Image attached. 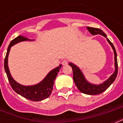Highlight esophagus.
Wrapping results in <instances>:
<instances>
[{
    "mask_svg": "<svg viewBox=\"0 0 123 123\" xmlns=\"http://www.w3.org/2000/svg\"><path fill=\"white\" fill-rule=\"evenodd\" d=\"M62 64L63 65V66H65V65H67L68 64V61L67 60H63L62 61Z\"/></svg>",
    "mask_w": 123,
    "mask_h": 123,
    "instance_id": "1",
    "label": "esophagus"
}]
</instances>
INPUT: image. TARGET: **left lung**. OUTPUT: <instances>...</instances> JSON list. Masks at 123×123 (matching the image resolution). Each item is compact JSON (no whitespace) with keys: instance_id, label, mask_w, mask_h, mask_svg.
Returning a JSON list of instances; mask_svg holds the SVG:
<instances>
[{"instance_id":"8db88e82","label":"left lung","mask_w":123,"mask_h":123,"mask_svg":"<svg viewBox=\"0 0 123 123\" xmlns=\"http://www.w3.org/2000/svg\"><path fill=\"white\" fill-rule=\"evenodd\" d=\"M88 30L92 34V35H97V34H100L103 35L105 37L107 38V40L108 41L109 44L111 45L112 48L114 51L115 54V70L113 74L111 75V77L109 78L108 80H106L105 82H103L99 85H93L90 83H89L86 80L84 75L81 72V70L79 69V68L77 67L75 64H72V62L69 63V65L72 67V71H73V80L75 84L77 86L78 90L82 93H84L85 94L88 95H97L105 91L107 88L111 86L112 83L113 82L118 73V63H117V53L116 50L115 49V47L109 41L108 38L107 37V35L103 31L99 29V28H91V27H87Z\"/></svg>"}]
</instances>
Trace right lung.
I'll return each instance as SVG.
<instances>
[{"label": "right lung", "instance_id": "obj_1", "mask_svg": "<svg viewBox=\"0 0 123 123\" xmlns=\"http://www.w3.org/2000/svg\"><path fill=\"white\" fill-rule=\"evenodd\" d=\"M27 40H29V39L25 37L20 35L14 39L10 42L7 49L6 55L4 59V70L6 73L10 84L16 92L29 100L33 101H39L43 100L46 98H49L51 94L53 88V85L55 84L54 82L55 80L56 76L58 74V72H59V70L61 68V64H60L56 68L51 70V72L47 75V76L44 78L43 81H41L40 83H39L36 85L25 86L16 82L13 79V78L12 77V76L10 73L8 67V56L9 51L10 50V47L12 45L21 41Z\"/></svg>", "mask_w": 123, "mask_h": 123}]
</instances>
